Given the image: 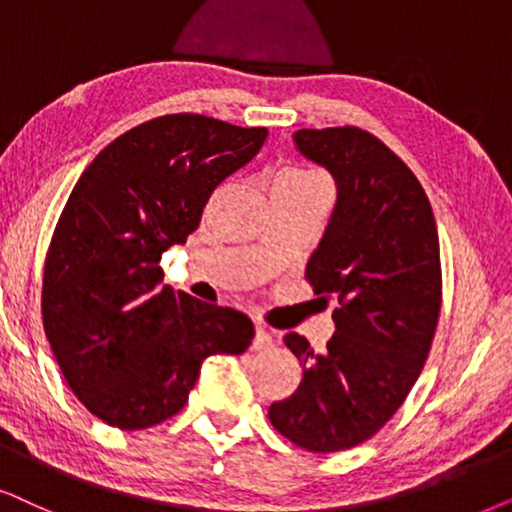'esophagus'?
Segmentation results:
<instances>
[{
    "label": "esophagus",
    "instance_id": "1",
    "mask_svg": "<svg viewBox=\"0 0 512 512\" xmlns=\"http://www.w3.org/2000/svg\"><path fill=\"white\" fill-rule=\"evenodd\" d=\"M269 346H274V335H271V332L264 325H255V339H252V349L262 351V349H269Z\"/></svg>",
    "mask_w": 512,
    "mask_h": 512
}]
</instances>
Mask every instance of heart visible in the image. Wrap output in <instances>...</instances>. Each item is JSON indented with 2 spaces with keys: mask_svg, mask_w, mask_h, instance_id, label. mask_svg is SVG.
<instances>
[{
  "mask_svg": "<svg viewBox=\"0 0 512 512\" xmlns=\"http://www.w3.org/2000/svg\"><path fill=\"white\" fill-rule=\"evenodd\" d=\"M278 177H288V180H318L316 175L309 173V170H297V168L285 170V173H281Z\"/></svg>",
  "mask_w": 512,
  "mask_h": 512,
  "instance_id": "obj_1",
  "label": "heart"
}]
</instances>
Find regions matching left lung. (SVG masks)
I'll return each mask as SVG.
<instances>
[{"label":"left lung","instance_id":"obj_1","mask_svg":"<svg viewBox=\"0 0 512 512\" xmlns=\"http://www.w3.org/2000/svg\"><path fill=\"white\" fill-rule=\"evenodd\" d=\"M295 145L337 182V206L306 264L313 292L337 302V332L325 353L285 335L304 377L269 407V421L297 447L327 454L370 440L424 370L442 304L440 243L417 175L372 133L302 128Z\"/></svg>","mask_w":512,"mask_h":512}]
</instances>
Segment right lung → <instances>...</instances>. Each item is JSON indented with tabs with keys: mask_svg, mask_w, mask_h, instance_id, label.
Wrapping results in <instances>:
<instances>
[{
	"mask_svg": "<svg viewBox=\"0 0 512 512\" xmlns=\"http://www.w3.org/2000/svg\"><path fill=\"white\" fill-rule=\"evenodd\" d=\"M267 135L166 114L109 142L74 185L46 252L42 318L67 386L105 424H161L185 407L203 360L250 346L245 313L161 288L159 262Z\"/></svg>",
	"mask_w": 512,
	"mask_h": 512,
	"instance_id": "add662e5",
	"label": "right lung"
}]
</instances>
